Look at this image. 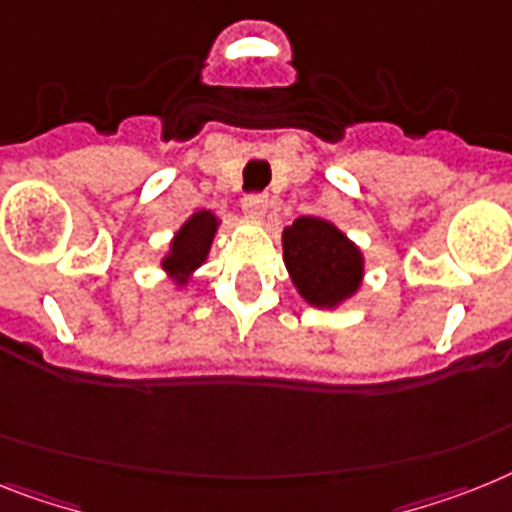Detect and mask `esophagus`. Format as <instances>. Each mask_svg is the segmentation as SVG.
I'll use <instances>...</instances> for the list:
<instances>
[{"mask_svg": "<svg viewBox=\"0 0 512 512\" xmlns=\"http://www.w3.org/2000/svg\"><path fill=\"white\" fill-rule=\"evenodd\" d=\"M266 196H246L243 198V211L246 217L253 219V222H261L266 217Z\"/></svg>", "mask_w": 512, "mask_h": 512, "instance_id": "1", "label": "esophagus"}]
</instances>
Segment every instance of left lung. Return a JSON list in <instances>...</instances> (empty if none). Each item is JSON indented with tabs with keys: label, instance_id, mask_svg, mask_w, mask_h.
<instances>
[{
	"label": "left lung",
	"instance_id": "8db88e82",
	"mask_svg": "<svg viewBox=\"0 0 512 512\" xmlns=\"http://www.w3.org/2000/svg\"><path fill=\"white\" fill-rule=\"evenodd\" d=\"M282 259L303 301L327 311L350 301L366 274L361 248L324 217H298L285 227Z\"/></svg>",
	"mask_w": 512,
	"mask_h": 512
}]
</instances>
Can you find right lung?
<instances>
[{"label":"right lung","mask_w":512,"mask_h":512,"mask_svg":"<svg viewBox=\"0 0 512 512\" xmlns=\"http://www.w3.org/2000/svg\"><path fill=\"white\" fill-rule=\"evenodd\" d=\"M222 219L211 209L193 211L183 225L177 227L170 240V248L159 259V269L167 274V280L180 290L188 287L196 277L198 266H204L209 259L211 243L217 238Z\"/></svg>","instance_id":"right-lung-1"}]
</instances>
